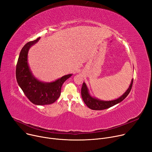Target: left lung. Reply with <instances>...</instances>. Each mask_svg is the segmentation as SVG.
<instances>
[{"label": "left lung", "mask_w": 152, "mask_h": 152, "mask_svg": "<svg viewBox=\"0 0 152 152\" xmlns=\"http://www.w3.org/2000/svg\"><path fill=\"white\" fill-rule=\"evenodd\" d=\"M133 79L132 80L131 84L130 85V87H129L128 90L125 92L123 95H122L120 98H119L117 99L113 100V101H100L99 99H95L89 94L88 88L87 87V86L85 82H84L82 84V88H81V95L82 99H83L85 104L87 105V106L90 108L91 110H101L107 109L108 108L111 107L120 102L122 101L124 99H125L128 94L130 93L133 85Z\"/></svg>", "instance_id": "obj_1"}]
</instances>
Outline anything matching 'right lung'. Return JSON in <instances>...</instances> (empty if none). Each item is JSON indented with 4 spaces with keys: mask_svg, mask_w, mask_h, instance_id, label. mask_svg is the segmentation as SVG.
<instances>
[{
    "mask_svg": "<svg viewBox=\"0 0 152 152\" xmlns=\"http://www.w3.org/2000/svg\"><path fill=\"white\" fill-rule=\"evenodd\" d=\"M39 39L26 43L21 50L16 65V76L19 86L27 98L34 104L42 105L53 104L59 98L63 83L72 75L64 76L50 83H44L32 75L27 62V55L30 47Z\"/></svg>",
    "mask_w": 152,
    "mask_h": 152,
    "instance_id": "right-lung-1",
    "label": "right lung"
}]
</instances>
